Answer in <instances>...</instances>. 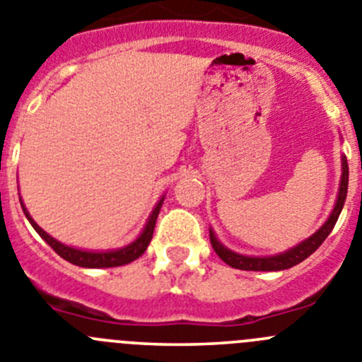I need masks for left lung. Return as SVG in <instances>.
I'll return each mask as SVG.
<instances>
[{"label":"left lung","mask_w":362,"mask_h":362,"mask_svg":"<svg viewBox=\"0 0 362 362\" xmlns=\"http://www.w3.org/2000/svg\"><path fill=\"white\" fill-rule=\"evenodd\" d=\"M343 160V175H341V184H339V194H337V202L334 205V211H332L330 218L325 221V226L317 230V233L312 234L310 238H307L305 242H301L299 245L292 247L291 250L286 252L278 254V256H267V258H252V256H243V254H238L229 250L227 247L221 245L220 242L214 236L213 229L209 230L211 245H213L214 252L220 256L227 265H230L233 269L240 270H285L291 269V267L298 265L303 259H307L312 252L317 250V247L327 240L328 234L334 229L335 221L339 218L341 211H343L344 200H346V191H348V162L346 157L341 158Z\"/></svg>","instance_id":"obj_1"}]
</instances>
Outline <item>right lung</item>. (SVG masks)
Returning a JSON list of instances; mask_svg holds the SVG:
<instances>
[{
	"instance_id": "add662e5",
	"label": "right lung",
	"mask_w": 362,
	"mask_h": 362,
	"mask_svg": "<svg viewBox=\"0 0 362 362\" xmlns=\"http://www.w3.org/2000/svg\"><path fill=\"white\" fill-rule=\"evenodd\" d=\"M19 202H21V198H19ZM162 202H164V198H162V200L157 204V207L153 209V213H151V216H149L148 223H146L144 230H142L141 236L136 238L135 242L129 243V245H126V247H122V249L108 250V252H90V250H81V249H76V247H68V245H64V243L57 242L55 238H52L50 234L45 233V230L41 229V227H39L34 220H32V216L28 214V211L25 209L23 202H21V207H23V213H25V216L28 218V221H30L32 227L35 229V233L43 238L45 242H47L48 245L55 250V252L59 254L61 258L66 259V262H70V263H74V265L84 267V269H106V267L128 265V263L135 262L136 258H141L142 254L146 252V249H148L149 242H151V238H153V230H155V223H157L158 213H160Z\"/></svg>"
}]
</instances>
